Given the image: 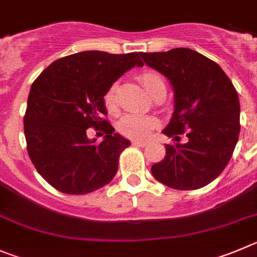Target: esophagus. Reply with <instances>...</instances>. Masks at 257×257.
Returning <instances> with one entry per match:
<instances>
[{
  "mask_svg": "<svg viewBox=\"0 0 257 257\" xmlns=\"http://www.w3.org/2000/svg\"><path fill=\"white\" fill-rule=\"evenodd\" d=\"M133 145H135V147L144 148V147H147L148 143H147V141H139V140H135V141H133Z\"/></svg>",
  "mask_w": 257,
  "mask_h": 257,
  "instance_id": "esophagus-1",
  "label": "esophagus"
}]
</instances>
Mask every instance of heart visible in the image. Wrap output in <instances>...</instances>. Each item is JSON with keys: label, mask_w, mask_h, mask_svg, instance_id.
Wrapping results in <instances>:
<instances>
[{"label": "heart", "mask_w": 257, "mask_h": 257, "mask_svg": "<svg viewBox=\"0 0 257 257\" xmlns=\"http://www.w3.org/2000/svg\"><path fill=\"white\" fill-rule=\"evenodd\" d=\"M139 81L141 85L144 86L147 93L152 98H155L158 94L166 93V84L161 75L157 71H144L139 75ZM117 84L113 82L112 85L107 89L104 96H103V102H104L105 108L109 112L117 108ZM159 127V121L155 117L149 116H141V114H127L119 121L118 131L123 136L128 139H135V140H145L149 138L155 130Z\"/></svg>", "instance_id": "heart-1"}]
</instances>
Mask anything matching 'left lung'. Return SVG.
<instances>
[{
	"mask_svg": "<svg viewBox=\"0 0 257 257\" xmlns=\"http://www.w3.org/2000/svg\"><path fill=\"white\" fill-rule=\"evenodd\" d=\"M140 56L163 74L175 90V113L164 135L183 144H167L166 157L153 164L157 181L176 190H197L227 167L238 141L239 99L220 66L190 48Z\"/></svg>",
	"mask_w": 257,
	"mask_h": 257,
	"instance_id": "left-lung-1",
	"label": "left lung"
}]
</instances>
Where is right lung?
<instances>
[{"mask_svg":"<svg viewBox=\"0 0 257 257\" xmlns=\"http://www.w3.org/2000/svg\"><path fill=\"white\" fill-rule=\"evenodd\" d=\"M138 52L112 55L84 51L60 58L33 82L24 116L30 161L58 191L85 195L108 185L118 169L119 154L130 141L114 134L103 96L127 70L143 66ZM105 133L95 143L88 128Z\"/></svg>","mask_w":257,"mask_h":257,"instance_id":"add662e5","label":"right lung"}]
</instances>
